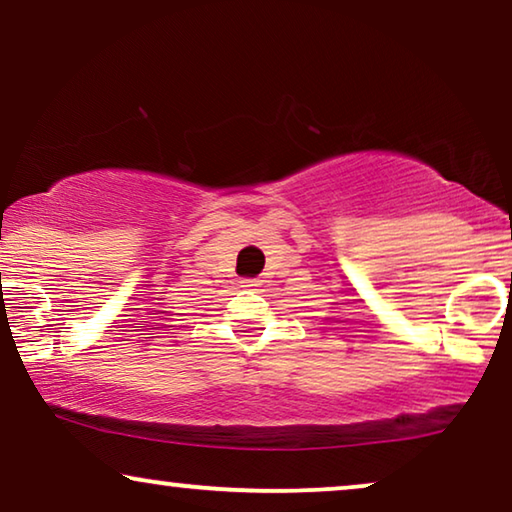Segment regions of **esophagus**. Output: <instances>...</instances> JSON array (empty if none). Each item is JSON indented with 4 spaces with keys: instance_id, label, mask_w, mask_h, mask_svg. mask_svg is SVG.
I'll list each match as a JSON object with an SVG mask.
<instances>
[{
    "instance_id": "esophagus-1",
    "label": "esophagus",
    "mask_w": 512,
    "mask_h": 512,
    "mask_svg": "<svg viewBox=\"0 0 512 512\" xmlns=\"http://www.w3.org/2000/svg\"><path fill=\"white\" fill-rule=\"evenodd\" d=\"M263 279H242V286H261Z\"/></svg>"
}]
</instances>
